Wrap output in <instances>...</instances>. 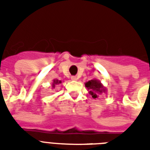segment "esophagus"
I'll return each mask as SVG.
<instances>
[{
  "instance_id": "esophagus-1",
  "label": "esophagus",
  "mask_w": 150,
  "mask_h": 150,
  "mask_svg": "<svg viewBox=\"0 0 150 150\" xmlns=\"http://www.w3.org/2000/svg\"><path fill=\"white\" fill-rule=\"evenodd\" d=\"M71 80H77V78H76V76H71Z\"/></svg>"
}]
</instances>
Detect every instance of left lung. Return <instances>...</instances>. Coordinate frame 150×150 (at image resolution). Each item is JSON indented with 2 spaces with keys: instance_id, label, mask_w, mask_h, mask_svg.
Listing matches in <instances>:
<instances>
[{
  "instance_id": "obj_1",
  "label": "left lung",
  "mask_w": 150,
  "mask_h": 150,
  "mask_svg": "<svg viewBox=\"0 0 150 150\" xmlns=\"http://www.w3.org/2000/svg\"><path fill=\"white\" fill-rule=\"evenodd\" d=\"M85 86L89 90V93L91 95L93 99L98 98L100 94L106 93V89L103 86L102 83L99 80L95 79L86 82Z\"/></svg>"
}]
</instances>
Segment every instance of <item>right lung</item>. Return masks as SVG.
I'll list each match as a JSON object with an SVG mask.
<instances>
[{
	"mask_svg": "<svg viewBox=\"0 0 150 150\" xmlns=\"http://www.w3.org/2000/svg\"><path fill=\"white\" fill-rule=\"evenodd\" d=\"M61 81H59V80H57V79H54V82H53V84H52V87H53V88H54L56 85L61 84Z\"/></svg>",
	"mask_w": 150,
	"mask_h": 150,
	"instance_id": "1",
	"label": "right lung"
}]
</instances>
